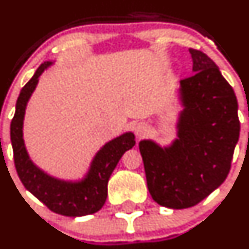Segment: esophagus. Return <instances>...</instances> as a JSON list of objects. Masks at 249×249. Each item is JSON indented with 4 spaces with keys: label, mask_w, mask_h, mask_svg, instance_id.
<instances>
[{
    "label": "esophagus",
    "mask_w": 249,
    "mask_h": 249,
    "mask_svg": "<svg viewBox=\"0 0 249 249\" xmlns=\"http://www.w3.org/2000/svg\"><path fill=\"white\" fill-rule=\"evenodd\" d=\"M135 134L139 136V138H141V136H143L146 134V127L143 124H138L135 127Z\"/></svg>",
    "instance_id": "obj_1"
}]
</instances>
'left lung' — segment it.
<instances>
[{
    "label": "left lung",
    "mask_w": 249,
    "mask_h": 249,
    "mask_svg": "<svg viewBox=\"0 0 249 249\" xmlns=\"http://www.w3.org/2000/svg\"><path fill=\"white\" fill-rule=\"evenodd\" d=\"M189 52L195 73L180 81L178 139L166 148L139 143L149 194L170 209L198 204L226 180L240 135L232 88L205 53Z\"/></svg>",
    "instance_id": "left-lung-1"
}]
</instances>
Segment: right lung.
Listing matches in <instances>:
<instances>
[{"label": "right lung", "instance_id": "right-lung-1", "mask_svg": "<svg viewBox=\"0 0 249 249\" xmlns=\"http://www.w3.org/2000/svg\"><path fill=\"white\" fill-rule=\"evenodd\" d=\"M50 61L41 64L34 76L21 90L17 101L15 115L10 124L14 164L20 180L32 195L44 203L51 211L69 217L97 213L108 196V180L124 153L135 145L134 134H125L106 143L93 159L87 178L82 181H63L39 170L29 159L22 139V124L26 104L38 84L39 76Z\"/></svg>", "mask_w": 249, "mask_h": 249}]
</instances>
